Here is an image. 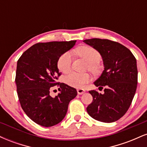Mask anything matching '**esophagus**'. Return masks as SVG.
<instances>
[{
    "instance_id": "obj_1",
    "label": "esophagus",
    "mask_w": 147,
    "mask_h": 147,
    "mask_svg": "<svg viewBox=\"0 0 147 147\" xmlns=\"http://www.w3.org/2000/svg\"><path fill=\"white\" fill-rule=\"evenodd\" d=\"M86 90H84V89H82V88L77 89V93H78V95H82V94H84Z\"/></svg>"
}]
</instances>
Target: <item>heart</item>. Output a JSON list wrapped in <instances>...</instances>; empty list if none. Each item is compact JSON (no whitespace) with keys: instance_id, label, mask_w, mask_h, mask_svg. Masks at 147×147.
Returning <instances> with one entry per match:
<instances>
[{"instance_id":"1","label":"heart","mask_w":147,"mask_h":147,"mask_svg":"<svg viewBox=\"0 0 147 147\" xmlns=\"http://www.w3.org/2000/svg\"><path fill=\"white\" fill-rule=\"evenodd\" d=\"M75 53L88 62V69L92 72L98 71L97 63L101 59L100 53L90 46H81L75 50ZM72 64V55L66 52L61 55L57 61V67L61 72L67 73L70 70ZM90 81V76L88 74H79L72 72L65 77V82L72 87L82 88Z\"/></svg>"}]
</instances>
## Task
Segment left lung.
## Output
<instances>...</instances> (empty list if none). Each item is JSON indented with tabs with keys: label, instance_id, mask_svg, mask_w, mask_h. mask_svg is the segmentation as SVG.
<instances>
[{
	"label": "left lung",
	"instance_id": "1",
	"mask_svg": "<svg viewBox=\"0 0 147 147\" xmlns=\"http://www.w3.org/2000/svg\"><path fill=\"white\" fill-rule=\"evenodd\" d=\"M97 50L102 57L104 70L94 82L104 92L90 90L92 103L86 110L99 122L111 123L120 119L131 106L138 84L136 59L127 48L109 39L91 38L83 41Z\"/></svg>",
	"mask_w": 147,
	"mask_h": 147
}]
</instances>
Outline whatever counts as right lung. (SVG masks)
Returning a JSON list of instances; mask_svg holds the SVG:
<instances>
[{
  "label": "right lung",
  "mask_w": 147,
  "mask_h": 147,
  "mask_svg": "<svg viewBox=\"0 0 147 147\" xmlns=\"http://www.w3.org/2000/svg\"><path fill=\"white\" fill-rule=\"evenodd\" d=\"M76 41L38 43L23 52L17 61L15 82L21 108L32 120L50 127L61 122L69 102L77 95L75 88L57 82L61 75L57 61ZM60 86L55 98L49 95L51 87Z\"/></svg>",
  "instance_id": "1"
}]
</instances>
